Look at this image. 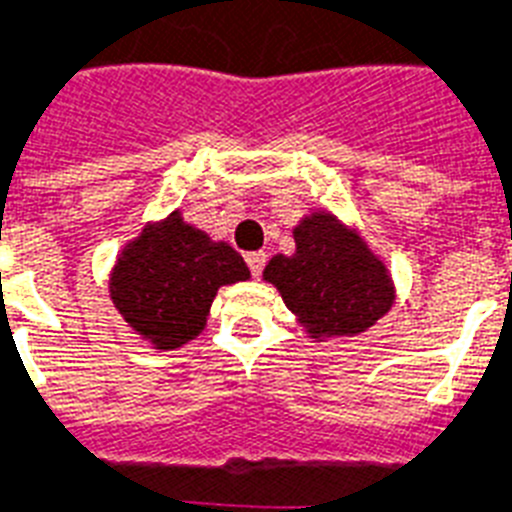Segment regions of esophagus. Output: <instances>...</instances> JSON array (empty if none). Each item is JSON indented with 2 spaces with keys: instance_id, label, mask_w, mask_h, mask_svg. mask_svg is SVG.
I'll list each match as a JSON object with an SVG mask.
<instances>
[{
  "instance_id": "1",
  "label": "esophagus",
  "mask_w": 512,
  "mask_h": 512,
  "mask_svg": "<svg viewBox=\"0 0 512 512\" xmlns=\"http://www.w3.org/2000/svg\"><path fill=\"white\" fill-rule=\"evenodd\" d=\"M265 260H268V255H265V252H249L247 255V265L255 279H260V273H263V268H265Z\"/></svg>"
}]
</instances>
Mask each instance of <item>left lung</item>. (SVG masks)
<instances>
[{
	"label": "left lung",
	"mask_w": 512,
	"mask_h": 512,
	"mask_svg": "<svg viewBox=\"0 0 512 512\" xmlns=\"http://www.w3.org/2000/svg\"><path fill=\"white\" fill-rule=\"evenodd\" d=\"M292 236L295 252L273 255L263 279L313 342L361 335L393 308V276L358 228L329 209H311Z\"/></svg>",
	"instance_id": "8db88e82"
}]
</instances>
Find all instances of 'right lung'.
<instances>
[{"label": "right lung", "mask_w": 512, "mask_h": 512, "mask_svg": "<svg viewBox=\"0 0 512 512\" xmlns=\"http://www.w3.org/2000/svg\"><path fill=\"white\" fill-rule=\"evenodd\" d=\"M247 279V263L228 241L212 239L172 209L124 244L108 273V292L124 324L162 353L196 340L217 289Z\"/></svg>", "instance_id": "obj_1"}]
</instances>
